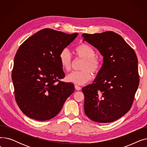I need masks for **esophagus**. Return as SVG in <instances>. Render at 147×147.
<instances>
[{
	"label": "esophagus",
	"instance_id": "34e87169",
	"mask_svg": "<svg viewBox=\"0 0 147 147\" xmlns=\"http://www.w3.org/2000/svg\"><path fill=\"white\" fill-rule=\"evenodd\" d=\"M75 89L77 90H80L81 89V87L79 86V85H78V84H75Z\"/></svg>",
	"mask_w": 147,
	"mask_h": 147
}]
</instances>
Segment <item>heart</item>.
Returning a JSON list of instances; mask_svg holds the SVG:
<instances>
[{
  "instance_id": "b5f03b06",
  "label": "heart",
  "mask_w": 147,
  "mask_h": 147,
  "mask_svg": "<svg viewBox=\"0 0 147 147\" xmlns=\"http://www.w3.org/2000/svg\"><path fill=\"white\" fill-rule=\"evenodd\" d=\"M76 56L84 59L81 71H75L68 74L66 77L67 81L76 84H83L87 83L92 78V73H96L101 67L100 61L95 57V51L90 46L87 44H81L76 46L74 49ZM60 64L65 71L71 70L73 65V59L70 53L64 49L62 50L59 55Z\"/></svg>"
}]
</instances>
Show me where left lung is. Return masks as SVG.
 <instances>
[{"instance_id": "8db88e82", "label": "left lung", "mask_w": 147, "mask_h": 147, "mask_svg": "<svg viewBox=\"0 0 147 147\" xmlns=\"http://www.w3.org/2000/svg\"><path fill=\"white\" fill-rule=\"evenodd\" d=\"M103 57V64L93 83L82 88L84 110L92 120L111 123L132 107L140 79L138 58L123 37L113 32L82 34Z\"/></svg>"}]
</instances>
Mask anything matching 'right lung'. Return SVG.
Masks as SVG:
<instances>
[{
    "label": "right lung",
    "mask_w": 147,
    "mask_h": 147,
    "mask_svg": "<svg viewBox=\"0 0 147 147\" xmlns=\"http://www.w3.org/2000/svg\"><path fill=\"white\" fill-rule=\"evenodd\" d=\"M78 36L45 28L20 46L12 79L15 100L27 117L37 121L52 119L74 92L73 83L59 80L65 74L59 55Z\"/></svg>",
    "instance_id": "obj_1"
}]
</instances>
